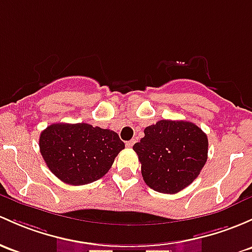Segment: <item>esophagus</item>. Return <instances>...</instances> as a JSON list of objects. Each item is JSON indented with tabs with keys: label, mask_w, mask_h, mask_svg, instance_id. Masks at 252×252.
I'll return each mask as SVG.
<instances>
[{
	"label": "esophagus",
	"mask_w": 252,
	"mask_h": 252,
	"mask_svg": "<svg viewBox=\"0 0 252 252\" xmlns=\"http://www.w3.org/2000/svg\"><path fill=\"white\" fill-rule=\"evenodd\" d=\"M134 144H135V140H130V141H126V146L130 148V147H133Z\"/></svg>",
	"instance_id": "esophagus-1"
}]
</instances>
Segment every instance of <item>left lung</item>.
<instances>
[{
	"instance_id": "left-lung-1",
	"label": "left lung",
	"mask_w": 252,
	"mask_h": 252,
	"mask_svg": "<svg viewBox=\"0 0 252 252\" xmlns=\"http://www.w3.org/2000/svg\"><path fill=\"white\" fill-rule=\"evenodd\" d=\"M133 146L148 187L174 194L192 184L208 159V136L192 122L161 119Z\"/></svg>"
}]
</instances>
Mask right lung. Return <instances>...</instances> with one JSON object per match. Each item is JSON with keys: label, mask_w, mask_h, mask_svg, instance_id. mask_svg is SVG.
Masks as SVG:
<instances>
[{"label": "right lung", "mask_w": 252, "mask_h": 252, "mask_svg": "<svg viewBox=\"0 0 252 252\" xmlns=\"http://www.w3.org/2000/svg\"><path fill=\"white\" fill-rule=\"evenodd\" d=\"M123 148L117 133L87 123L52 124L39 136V151L49 170L72 186L101 179Z\"/></svg>", "instance_id": "add662e5"}]
</instances>
